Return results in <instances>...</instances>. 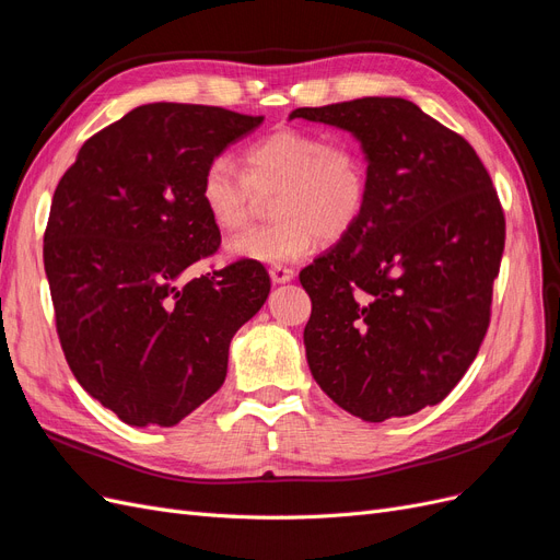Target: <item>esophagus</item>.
<instances>
[{
  "label": "esophagus",
  "mask_w": 560,
  "mask_h": 560,
  "mask_svg": "<svg viewBox=\"0 0 560 560\" xmlns=\"http://www.w3.org/2000/svg\"><path fill=\"white\" fill-rule=\"evenodd\" d=\"M268 276H271V280L276 284H284L289 280H294V271H292V268H287V266H271V271H268Z\"/></svg>",
  "instance_id": "1"
}]
</instances>
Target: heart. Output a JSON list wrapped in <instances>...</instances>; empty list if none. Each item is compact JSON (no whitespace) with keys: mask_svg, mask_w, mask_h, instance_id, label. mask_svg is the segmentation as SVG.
Masks as SVG:
<instances>
[{"mask_svg":"<svg viewBox=\"0 0 560 560\" xmlns=\"http://www.w3.org/2000/svg\"><path fill=\"white\" fill-rule=\"evenodd\" d=\"M273 197L271 224L247 229L226 253L257 264H289L322 241L336 243L357 226L369 199V166L354 143L303 129H278L247 145L243 173L226 158L208 164L199 199L222 234L245 226L257 197Z\"/></svg>","mask_w":560,"mask_h":560,"instance_id":"obj_1","label":"heart"}]
</instances>
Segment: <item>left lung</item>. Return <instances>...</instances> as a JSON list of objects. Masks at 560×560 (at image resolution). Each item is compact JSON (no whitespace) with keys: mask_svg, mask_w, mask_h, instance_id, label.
Wrapping results in <instances>:
<instances>
[{"mask_svg":"<svg viewBox=\"0 0 560 560\" xmlns=\"http://www.w3.org/2000/svg\"><path fill=\"white\" fill-rule=\"evenodd\" d=\"M303 118L350 131L369 162L357 226L301 271L303 342L322 392L363 421L445 398L491 317L505 215L472 145L400 96H363Z\"/></svg>","mask_w":560,"mask_h":560,"instance_id":"8db88e82","label":"left lung"}]
</instances>
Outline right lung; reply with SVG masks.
I'll return each instance as SVG.
<instances>
[{
    "label": "right lung",
    "mask_w": 560,
    "mask_h": 560,
    "mask_svg": "<svg viewBox=\"0 0 560 560\" xmlns=\"http://www.w3.org/2000/svg\"><path fill=\"white\" fill-rule=\"evenodd\" d=\"M261 122L145 104L88 139L55 189L44 266L57 336L81 387L129 427H176L213 396L231 338L271 292L257 261L195 276L220 247L203 173Z\"/></svg>",
    "instance_id": "right-lung-1"
}]
</instances>
